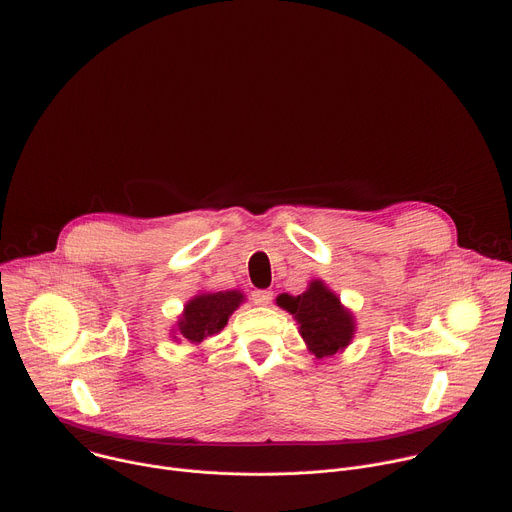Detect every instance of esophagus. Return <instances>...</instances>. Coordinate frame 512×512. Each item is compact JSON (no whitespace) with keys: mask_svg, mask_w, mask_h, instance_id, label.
<instances>
[{"mask_svg":"<svg viewBox=\"0 0 512 512\" xmlns=\"http://www.w3.org/2000/svg\"><path fill=\"white\" fill-rule=\"evenodd\" d=\"M251 300L255 302V304H259V306H267V304H271V300H273V292L271 290H255L253 294H251Z\"/></svg>","mask_w":512,"mask_h":512,"instance_id":"esophagus-1","label":"esophagus"}]
</instances>
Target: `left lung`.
I'll use <instances>...</instances> for the list:
<instances>
[{"label":"left lung","instance_id":"obj_1","mask_svg":"<svg viewBox=\"0 0 512 512\" xmlns=\"http://www.w3.org/2000/svg\"><path fill=\"white\" fill-rule=\"evenodd\" d=\"M277 304L296 316L302 339L318 359L335 355L349 345L355 329L353 316L322 282L314 280L310 288L296 298L282 294Z\"/></svg>","mask_w":512,"mask_h":512}]
</instances>
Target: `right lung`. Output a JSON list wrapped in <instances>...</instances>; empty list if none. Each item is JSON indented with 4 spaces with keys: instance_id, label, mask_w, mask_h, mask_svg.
<instances>
[{
    "instance_id": "add662e5",
    "label": "right lung",
    "mask_w": 512,
    "mask_h": 512,
    "mask_svg": "<svg viewBox=\"0 0 512 512\" xmlns=\"http://www.w3.org/2000/svg\"><path fill=\"white\" fill-rule=\"evenodd\" d=\"M243 302L241 292L202 294L185 304L179 318V335L190 343H202L206 337L224 329L228 316Z\"/></svg>"
}]
</instances>
